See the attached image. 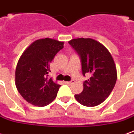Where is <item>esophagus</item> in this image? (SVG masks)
<instances>
[{
  "mask_svg": "<svg viewBox=\"0 0 134 134\" xmlns=\"http://www.w3.org/2000/svg\"><path fill=\"white\" fill-rule=\"evenodd\" d=\"M74 83H75V80H71V81H68V82H66V83H67V84H68V85H71V84H73Z\"/></svg>",
  "mask_w": 134,
  "mask_h": 134,
  "instance_id": "34e87169",
  "label": "esophagus"
}]
</instances>
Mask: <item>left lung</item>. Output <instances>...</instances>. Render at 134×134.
<instances>
[{"instance_id":"1","label":"left lung","mask_w":134,"mask_h":134,"mask_svg":"<svg viewBox=\"0 0 134 134\" xmlns=\"http://www.w3.org/2000/svg\"><path fill=\"white\" fill-rule=\"evenodd\" d=\"M80 56L82 72L91 77L83 83V90L75 98L83 106L99 105L109 96L117 80V70L109 51L91 38H76L69 41Z\"/></svg>"}]
</instances>
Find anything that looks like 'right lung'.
I'll list each match as a JSON object with an SVG mask.
<instances>
[{
  "label": "right lung",
  "instance_id": "obj_1",
  "mask_svg": "<svg viewBox=\"0 0 134 134\" xmlns=\"http://www.w3.org/2000/svg\"><path fill=\"white\" fill-rule=\"evenodd\" d=\"M64 47V42L51 38L34 41L19 58L15 71V84L27 102L44 107L57 97L61 85L48 78L49 64Z\"/></svg>",
  "mask_w": 134,
  "mask_h": 134
}]
</instances>
